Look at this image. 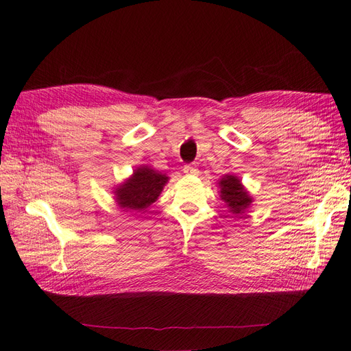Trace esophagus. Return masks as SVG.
<instances>
[{
    "label": "esophagus",
    "mask_w": 351,
    "mask_h": 351,
    "mask_svg": "<svg viewBox=\"0 0 351 351\" xmlns=\"http://www.w3.org/2000/svg\"><path fill=\"white\" fill-rule=\"evenodd\" d=\"M183 171L187 174V176H192V174H196L197 173V168L195 164H186L183 167Z\"/></svg>",
    "instance_id": "34e87169"
}]
</instances>
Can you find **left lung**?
<instances>
[{"instance_id":"1","label":"left lung","mask_w":351,"mask_h":351,"mask_svg":"<svg viewBox=\"0 0 351 351\" xmlns=\"http://www.w3.org/2000/svg\"><path fill=\"white\" fill-rule=\"evenodd\" d=\"M219 184L221 187V199L230 208L233 214H242L252 202L251 196L246 193L239 178L236 176H224Z\"/></svg>"}]
</instances>
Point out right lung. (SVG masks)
Returning a JSON list of instances; mask_svg holds the SVG:
<instances>
[{
  "label": "right lung",
  "instance_id": "add662e5",
  "mask_svg": "<svg viewBox=\"0 0 351 351\" xmlns=\"http://www.w3.org/2000/svg\"><path fill=\"white\" fill-rule=\"evenodd\" d=\"M167 182L165 174L141 167L117 189V202L127 211H143L156 201Z\"/></svg>",
  "mask_w": 351,
  "mask_h": 351
}]
</instances>
